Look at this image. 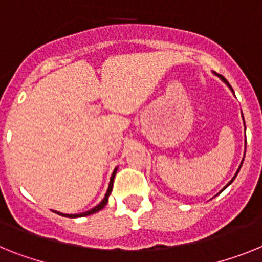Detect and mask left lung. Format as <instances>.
<instances>
[{
    "mask_svg": "<svg viewBox=\"0 0 262 262\" xmlns=\"http://www.w3.org/2000/svg\"><path fill=\"white\" fill-rule=\"evenodd\" d=\"M215 75H217V76H218V77H220V79H221V80H222V81H224V83H225V84H226V85H228V87H229V88H230V90H232V91H233L232 85H230V84H229V81H228V80L225 79V77H224V76H221V75H218V73H215ZM243 118H244V116H243ZM244 124H245V122H244ZM244 158H245V155H244ZM243 162H244V159H243ZM243 162H241V165H239L238 170H237V172H235V175H234V177H233V179H232V181H230V182H229V183H228V185L225 186V187H224V189H222V190H225V189H226V187H228V186H229V185H230V183H232V182H233V181H234V178H235V177H237V174H238V171H239V168H241V166H243ZM222 190H221V191H222ZM221 191H220V193H221Z\"/></svg>",
    "mask_w": 262,
    "mask_h": 262,
    "instance_id": "1",
    "label": "left lung"
}]
</instances>
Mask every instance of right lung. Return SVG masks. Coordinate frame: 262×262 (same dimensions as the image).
<instances>
[{"label":"right lung","instance_id":"add662e5","mask_svg":"<svg viewBox=\"0 0 262 262\" xmlns=\"http://www.w3.org/2000/svg\"><path fill=\"white\" fill-rule=\"evenodd\" d=\"M116 170H118V167H116L115 170H114V172H112V177H111V179H110V185H108V190H107V193H105L104 198H103V201H101L100 204L96 205L94 209H91V210L84 211V213H80V214H62V213H60V211H56V210H55V213L60 214V215H64V217H68V218H79V217H85V215H91V214L97 213L99 210H101V209H103V207L107 205L108 196H110V194H111V191H112V186H114V178H115Z\"/></svg>","mask_w":262,"mask_h":262}]
</instances>
